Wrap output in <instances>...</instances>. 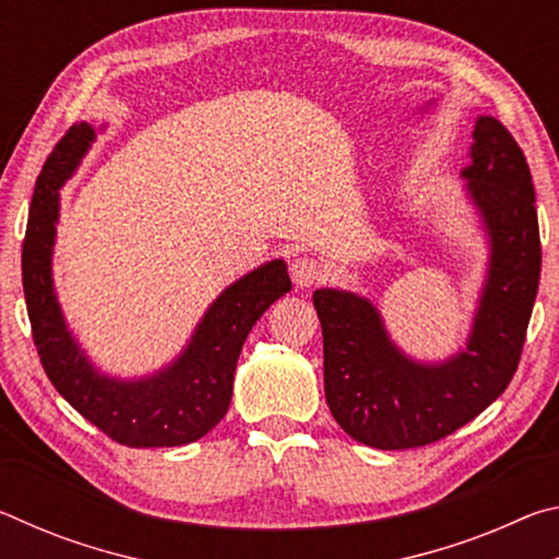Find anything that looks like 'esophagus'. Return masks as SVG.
Segmentation results:
<instances>
[{
	"instance_id": "esophagus-1",
	"label": "esophagus",
	"mask_w": 559,
	"mask_h": 559,
	"mask_svg": "<svg viewBox=\"0 0 559 559\" xmlns=\"http://www.w3.org/2000/svg\"><path fill=\"white\" fill-rule=\"evenodd\" d=\"M290 276L298 288H310L325 278V266L316 259H296L290 263Z\"/></svg>"
}]
</instances>
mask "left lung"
Instances as JSON below:
<instances>
[{
    "label": "left lung",
    "instance_id": "obj_1",
    "mask_svg": "<svg viewBox=\"0 0 559 559\" xmlns=\"http://www.w3.org/2000/svg\"><path fill=\"white\" fill-rule=\"evenodd\" d=\"M461 177L490 243L466 347L443 362H416L392 343L374 302L349 290L313 293L328 406L349 437L372 449H414L449 437L496 402L518 370L543 249L533 177L503 122L476 120Z\"/></svg>",
    "mask_w": 559,
    "mask_h": 559
}]
</instances>
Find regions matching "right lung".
I'll list each match as a JSON object with an SVG mask.
<instances>
[{
  "mask_svg": "<svg viewBox=\"0 0 559 559\" xmlns=\"http://www.w3.org/2000/svg\"><path fill=\"white\" fill-rule=\"evenodd\" d=\"M93 140L96 130L88 122L69 128L36 179L22 246V283L36 353L63 400L112 441L132 449L185 447L224 419L243 340L271 302L290 290L288 269L281 259L269 261L222 290L179 357L155 374L118 380L98 372L66 325L51 278L59 189Z\"/></svg>",
  "mask_w": 559,
  "mask_h": 559,
  "instance_id": "1",
  "label": "right lung"
}]
</instances>
